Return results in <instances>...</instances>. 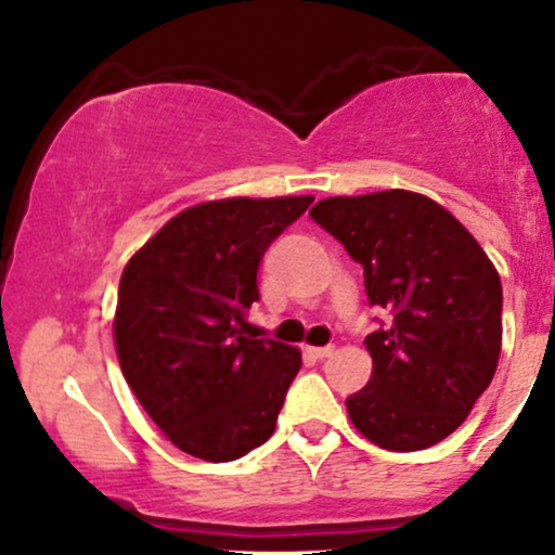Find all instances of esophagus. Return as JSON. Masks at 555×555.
I'll list each match as a JSON object with an SVG mask.
<instances>
[{
    "mask_svg": "<svg viewBox=\"0 0 555 555\" xmlns=\"http://www.w3.org/2000/svg\"><path fill=\"white\" fill-rule=\"evenodd\" d=\"M308 352L313 354L315 360H326V358H331V354H334V347H308Z\"/></svg>",
    "mask_w": 555,
    "mask_h": 555,
    "instance_id": "obj_1",
    "label": "esophagus"
}]
</instances>
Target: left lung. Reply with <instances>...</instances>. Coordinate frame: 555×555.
<instances>
[{
  "mask_svg": "<svg viewBox=\"0 0 555 555\" xmlns=\"http://www.w3.org/2000/svg\"><path fill=\"white\" fill-rule=\"evenodd\" d=\"M310 216L362 266L367 302L391 313L365 336L373 375L347 397L354 428L388 451L443 441L499 365V271L454 216L410 190L326 197Z\"/></svg>",
  "mask_w": 555,
  "mask_h": 555,
  "instance_id": "obj_1",
  "label": "left lung"
}]
</instances>
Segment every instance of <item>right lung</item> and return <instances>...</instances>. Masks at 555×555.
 Segmentation results:
<instances>
[{"label": "right lung", "mask_w": 555, "mask_h": 555, "mask_svg": "<svg viewBox=\"0 0 555 555\" xmlns=\"http://www.w3.org/2000/svg\"><path fill=\"white\" fill-rule=\"evenodd\" d=\"M313 197H229L188 208L125 266L114 341L127 386L184 454L232 462L271 438L302 365L256 339L263 253Z\"/></svg>", "instance_id": "add662e5"}]
</instances>
